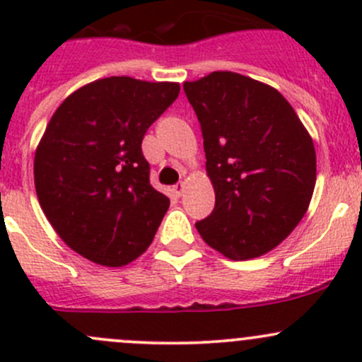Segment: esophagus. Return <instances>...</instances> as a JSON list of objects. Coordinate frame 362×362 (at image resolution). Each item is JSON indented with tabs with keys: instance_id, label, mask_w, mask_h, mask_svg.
Masks as SVG:
<instances>
[{
	"instance_id": "1",
	"label": "esophagus",
	"mask_w": 362,
	"mask_h": 362,
	"mask_svg": "<svg viewBox=\"0 0 362 362\" xmlns=\"http://www.w3.org/2000/svg\"><path fill=\"white\" fill-rule=\"evenodd\" d=\"M184 191H185V184H184V182H178L177 185H173V192H175V194H177V196L184 194Z\"/></svg>"
}]
</instances>
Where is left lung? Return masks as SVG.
Wrapping results in <instances>:
<instances>
[{
  "instance_id": "obj_1",
  "label": "left lung",
  "mask_w": 362,
  "mask_h": 362,
  "mask_svg": "<svg viewBox=\"0 0 362 362\" xmlns=\"http://www.w3.org/2000/svg\"><path fill=\"white\" fill-rule=\"evenodd\" d=\"M184 90L215 189L214 211L196 229L226 257H259L306 214L317 177L312 138L279 90L240 73L214 71Z\"/></svg>"
}]
</instances>
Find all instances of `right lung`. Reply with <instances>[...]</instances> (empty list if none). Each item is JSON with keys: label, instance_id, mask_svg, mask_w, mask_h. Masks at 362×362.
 Returning <instances> with one entry per match:
<instances>
[{"label": "right lung", "instance_id": "obj_1", "mask_svg": "<svg viewBox=\"0 0 362 362\" xmlns=\"http://www.w3.org/2000/svg\"><path fill=\"white\" fill-rule=\"evenodd\" d=\"M180 86L110 76L61 103L35 154L40 206L69 249L101 266L147 250L170 199L151 185L141 140Z\"/></svg>", "mask_w": 362, "mask_h": 362}]
</instances>
